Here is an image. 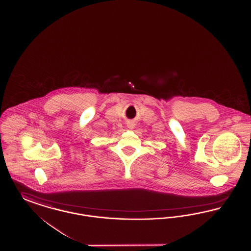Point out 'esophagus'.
<instances>
[{
    "mask_svg": "<svg viewBox=\"0 0 251 251\" xmlns=\"http://www.w3.org/2000/svg\"><path fill=\"white\" fill-rule=\"evenodd\" d=\"M128 127H129L130 129H132V128H133V125H132V124H129V125H128Z\"/></svg>",
    "mask_w": 251,
    "mask_h": 251,
    "instance_id": "34e87169",
    "label": "esophagus"
}]
</instances>
